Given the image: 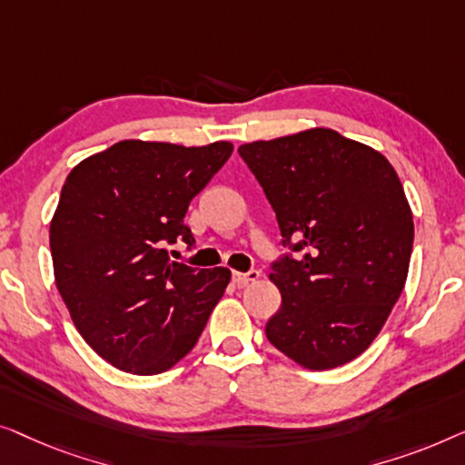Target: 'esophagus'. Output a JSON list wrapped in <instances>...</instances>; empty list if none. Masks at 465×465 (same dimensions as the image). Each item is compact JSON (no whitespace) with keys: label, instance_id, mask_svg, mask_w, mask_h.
<instances>
[{"label":"esophagus","instance_id":"1","mask_svg":"<svg viewBox=\"0 0 465 465\" xmlns=\"http://www.w3.org/2000/svg\"><path fill=\"white\" fill-rule=\"evenodd\" d=\"M259 278H261V273L257 270H252L248 273L233 272V282H235V286H240V289H244V286H248L251 282H257Z\"/></svg>","mask_w":465,"mask_h":465}]
</instances>
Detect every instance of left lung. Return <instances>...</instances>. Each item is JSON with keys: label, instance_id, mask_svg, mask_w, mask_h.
Returning a JSON list of instances; mask_svg holds the SVG:
<instances>
[{"label": "left lung", "instance_id": "obj_1", "mask_svg": "<svg viewBox=\"0 0 465 465\" xmlns=\"http://www.w3.org/2000/svg\"><path fill=\"white\" fill-rule=\"evenodd\" d=\"M238 152L276 213L282 244L301 252L270 273L282 307L267 339L310 371L351 362L375 341L407 282L413 213L394 166L331 128Z\"/></svg>", "mask_w": 465, "mask_h": 465}]
</instances>
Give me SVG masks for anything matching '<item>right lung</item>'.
<instances>
[{"label":"right lung","instance_id":"right-lung-1","mask_svg":"<svg viewBox=\"0 0 465 465\" xmlns=\"http://www.w3.org/2000/svg\"><path fill=\"white\" fill-rule=\"evenodd\" d=\"M233 152L128 139L82 160L50 221L54 282L75 329L103 361L158 375L185 358L232 280L227 267L170 261L189 202Z\"/></svg>","mask_w":465,"mask_h":465}]
</instances>
